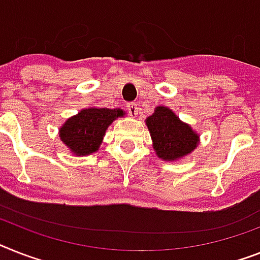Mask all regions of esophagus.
<instances>
[{
  "mask_svg": "<svg viewBox=\"0 0 260 260\" xmlns=\"http://www.w3.org/2000/svg\"><path fill=\"white\" fill-rule=\"evenodd\" d=\"M127 111H128V114L132 115V117H135V115L138 114V106H137V104L130 102V104L127 105Z\"/></svg>",
  "mask_w": 260,
  "mask_h": 260,
  "instance_id": "1",
  "label": "esophagus"
}]
</instances>
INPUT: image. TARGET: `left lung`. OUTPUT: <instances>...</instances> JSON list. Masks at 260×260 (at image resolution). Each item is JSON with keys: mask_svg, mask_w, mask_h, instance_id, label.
Here are the masks:
<instances>
[{"mask_svg": "<svg viewBox=\"0 0 260 260\" xmlns=\"http://www.w3.org/2000/svg\"><path fill=\"white\" fill-rule=\"evenodd\" d=\"M154 142L156 155L165 160H174L187 155L198 145L199 135L174 114L167 107H156L153 115L146 119Z\"/></svg>", "mask_w": 260, "mask_h": 260, "instance_id": "8db88e82", "label": "left lung"}]
</instances>
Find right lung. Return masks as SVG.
<instances>
[{
    "instance_id": "obj_1",
    "label": "right lung",
    "mask_w": 260,
    "mask_h": 260,
    "mask_svg": "<svg viewBox=\"0 0 260 260\" xmlns=\"http://www.w3.org/2000/svg\"><path fill=\"white\" fill-rule=\"evenodd\" d=\"M122 115L123 110L121 109L90 107L68 119L59 130V137L73 153L87 155L98 150L106 128L115 118Z\"/></svg>"
}]
</instances>
